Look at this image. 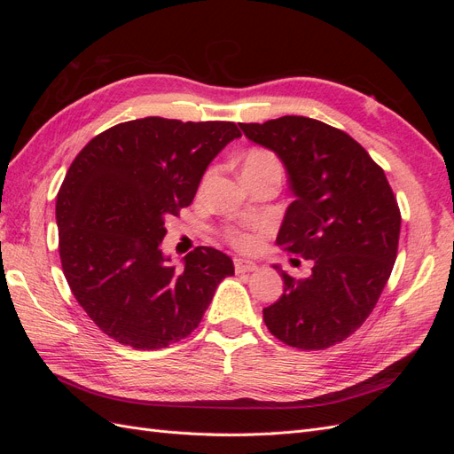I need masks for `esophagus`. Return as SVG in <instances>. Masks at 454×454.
Here are the masks:
<instances>
[{
  "label": "esophagus",
  "instance_id": "obj_1",
  "mask_svg": "<svg viewBox=\"0 0 454 454\" xmlns=\"http://www.w3.org/2000/svg\"><path fill=\"white\" fill-rule=\"evenodd\" d=\"M257 269H259V265L255 263V261L240 259V257L235 259V270L237 272H252V270H257Z\"/></svg>",
  "mask_w": 454,
  "mask_h": 454
}]
</instances>
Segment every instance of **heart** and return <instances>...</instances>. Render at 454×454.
Returning <instances> with one entry per match:
<instances>
[{
	"instance_id": "heart-1",
	"label": "heart",
	"mask_w": 454,
	"mask_h": 454,
	"mask_svg": "<svg viewBox=\"0 0 454 454\" xmlns=\"http://www.w3.org/2000/svg\"><path fill=\"white\" fill-rule=\"evenodd\" d=\"M217 168H210L204 174L200 182V193L206 191L214 180ZM259 174H282V164L278 157L269 149L254 147L242 159V176H259ZM227 240L239 250H252L257 244V237L252 232L250 227H229L227 229Z\"/></svg>"
}]
</instances>
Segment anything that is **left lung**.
Wrapping results in <instances>:
<instances>
[{
    "label": "left lung",
    "instance_id": "8db88e82",
    "mask_svg": "<svg viewBox=\"0 0 454 454\" xmlns=\"http://www.w3.org/2000/svg\"><path fill=\"white\" fill-rule=\"evenodd\" d=\"M240 129L284 162L295 200L277 244L312 265L303 280L274 265L284 294L263 320L284 345L333 347L367 320L390 278L402 225L392 187L358 142L322 121L284 115Z\"/></svg>",
    "mask_w": 454,
    "mask_h": 454
}]
</instances>
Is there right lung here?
<instances>
[{
  "instance_id": "obj_1",
  "label": "right lung",
  "mask_w": 454,
  "mask_h": 454,
  "mask_svg": "<svg viewBox=\"0 0 454 454\" xmlns=\"http://www.w3.org/2000/svg\"><path fill=\"white\" fill-rule=\"evenodd\" d=\"M240 130L229 121L145 117L104 130L79 151L57 197L59 252L89 318L121 345L157 350L200 324L232 261L199 246L172 267L164 219L195 199L202 174Z\"/></svg>"
}]
</instances>
